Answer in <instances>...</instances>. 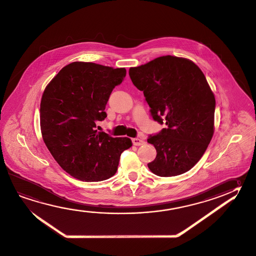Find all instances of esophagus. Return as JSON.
<instances>
[{"label": "esophagus", "instance_id": "1", "mask_svg": "<svg viewBox=\"0 0 256 256\" xmlns=\"http://www.w3.org/2000/svg\"><path fill=\"white\" fill-rule=\"evenodd\" d=\"M132 140V143L135 146H140V145L144 144V140L142 139H138V138H134Z\"/></svg>", "mask_w": 256, "mask_h": 256}]
</instances>
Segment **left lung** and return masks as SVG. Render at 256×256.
<instances>
[{
    "mask_svg": "<svg viewBox=\"0 0 256 256\" xmlns=\"http://www.w3.org/2000/svg\"><path fill=\"white\" fill-rule=\"evenodd\" d=\"M129 75L142 91L153 120L166 126L148 138L156 150L148 168L163 178L189 171L214 132L216 101L202 72L188 59L166 56L130 68Z\"/></svg>",
    "mask_w": 256,
    "mask_h": 256,
    "instance_id": "obj_1",
    "label": "left lung"
}]
</instances>
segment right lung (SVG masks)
<instances>
[{
    "label": "right lung",
    "instance_id": "right-lung-1",
    "mask_svg": "<svg viewBox=\"0 0 256 256\" xmlns=\"http://www.w3.org/2000/svg\"><path fill=\"white\" fill-rule=\"evenodd\" d=\"M124 68L74 62L66 65L44 91L40 104L43 140L62 168L85 182L106 180L116 173L129 138L96 130L108 116L109 96L126 77Z\"/></svg>",
    "mask_w": 256,
    "mask_h": 256
}]
</instances>
